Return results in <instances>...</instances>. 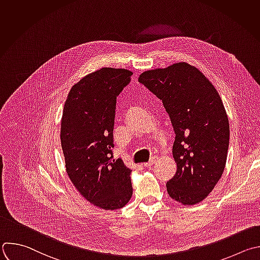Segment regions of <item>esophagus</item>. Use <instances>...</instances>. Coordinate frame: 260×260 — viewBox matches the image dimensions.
<instances>
[{
    "label": "esophagus",
    "instance_id": "obj_1",
    "mask_svg": "<svg viewBox=\"0 0 260 260\" xmlns=\"http://www.w3.org/2000/svg\"><path fill=\"white\" fill-rule=\"evenodd\" d=\"M154 162H155V158H151V160L148 161L147 163H145L144 165H145L146 167H151V166L154 164Z\"/></svg>",
    "mask_w": 260,
    "mask_h": 260
}]
</instances>
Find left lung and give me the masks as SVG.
<instances>
[{
	"label": "left lung",
	"mask_w": 260,
	"mask_h": 260,
	"mask_svg": "<svg viewBox=\"0 0 260 260\" xmlns=\"http://www.w3.org/2000/svg\"><path fill=\"white\" fill-rule=\"evenodd\" d=\"M139 82L162 101L176 133L178 168L167 193L184 205L197 204L213 190L226 162L230 126L222 101L208 78L185 62L145 71Z\"/></svg>",
	"instance_id": "1"
}]
</instances>
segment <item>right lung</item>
I'll return each mask as SVG.
<instances>
[{"label":"right lung","mask_w":260,"mask_h":260,"mask_svg":"<svg viewBox=\"0 0 260 260\" xmlns=\"http://www.w3.org/2000/svg\"><path fill=\"white\" fill-rule=\"evenodd\" d=\"M133 72L104 67L75 83L65 101L61 146L67 175L92 204L115 210L133 195L132 169L114 159L113 128L116 98Z\"/></svg>","instance_id":"add662e5"}]
</instances>
